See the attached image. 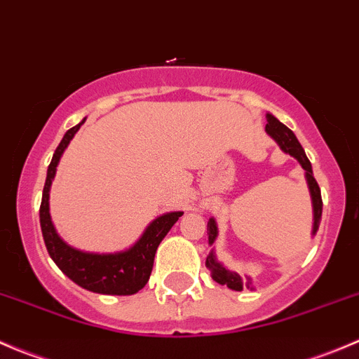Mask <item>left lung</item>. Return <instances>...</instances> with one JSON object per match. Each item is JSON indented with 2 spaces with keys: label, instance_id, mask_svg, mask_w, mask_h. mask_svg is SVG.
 Wrapping results in <instances>:
<instances>
[{
  "label": "left lung",
  "instance_id": "obj_1",
  "mask_svg": "<svg viewBox=\"0 0 359 359\" xmlns=\"http://www.w3.org/2000/svg\"><path fill=\"white\" fill-rule=\"evenodd\" d=\"M266 119H267V125H266L267 135H269L271 139H273L274 142L280 146V149L283 151V153L290 154L292 158H295L297 161H299V165L304 168V172H306V182H307V187H309L311 203H313V233L311 234L314 236V234L318 233V227H320V222H321L323 201H321L320 186H318L316 179H314V175H313V166H311V161L307 159L302 146H300V142L297 140L295 133H293L288 126H285L283 123L276 118V116L271 114V112H267ZM206 231H208V243H210V247H212V245L215 243L217 236H219V227H217V222L213 217L208 220ZM205 264H206V267H208L210 274H212L213 281H217L219 285H226L227 288H231V290H236V292H241L243 288L253 290L252 278L250 276L243 278V276H240L238 273H234V271L227 269L222 262H219V260H217L215 250L213 248H212V252H210V255L206 257Z\"/></svg>",
  "mask_w": 359,
  "mask_h": 359
}]
</instances>
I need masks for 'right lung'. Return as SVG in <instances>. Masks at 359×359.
Instances as JSON below:
<instances>
[{
	"label": "right lung",
	"instance_id": "add662e5",
	"mask_svg": "<svg viewBox=\"0 0 359 359\" xmlns=\"http://www.w3.org/2000/svg\"><path fill=\"white\" fill-rule=\"evenodd\" d=\"M85 119L72 126L71 130H67L64 139L60 140L59 147L55 149L48 172H46L41 208H39L43 240H45L46 250H48L53 262L59 266V269L66 274L69 280H72L81 288L93 293H102V295H133V293L142 290L149 281L154 255H156L159 243L168 234L173 224L179 220V217L184 215V212H166L156 217L146 227L142 236L132 247L121 250V252H83V250L66 243L57 233L52 222V215H50V187L55 179L57 166H59L64 151L67 149L72 137L81 128Z\"/></svg>",
	"mask_w": 359,
	"mask_h": 359
}]
</instances>
